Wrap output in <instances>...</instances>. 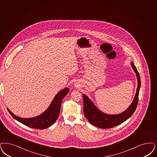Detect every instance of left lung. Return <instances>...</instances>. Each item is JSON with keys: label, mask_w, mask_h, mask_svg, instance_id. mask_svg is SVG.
Here are the masks:
<instances>
[{"label": "left lung", "mask_w": 157, "mask_h": 157, "mask_svg": "<svg viewBox=\"0 0 157 157\" xmlns=\"http://www.w3.org/2000/svg\"><path fill=\"white\" fill-rule=\"evenodd\" d=\"M132 65L137 77L138 86L133 101L123 113L116 115H110L102 113L96 107L93 102L85 94L82 95L83 99V113L90 124L101 128H110L125 121L126 120L132 116V114L135 112L138 105V94L141 86V80L138 71L134 63H132Z\"/></svg>", "instance_id": "8db88e82"}]
</instances>
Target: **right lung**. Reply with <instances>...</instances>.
<instances>
[{
	"label": "right lung",
	"mask_w": 157,
	"mask_h": 157,
	"mask_svg": "<svg viewBox=\"0 0 157 157\" xmlns=\"http://www.w3.org/2000/svg\"><path fill=\"white\" fill-rule=\"evenodd\" d=\"M69 88H65L59 92L52 101L50 106L42 114L30 119H23L16 116L9 109L8 112L14 119L29 127L36 129H45L52 125L56 121L60 112L61 103L64 97L68 94Z\"/></svg>",
	"instance_id": "1"
}]
</instances>
